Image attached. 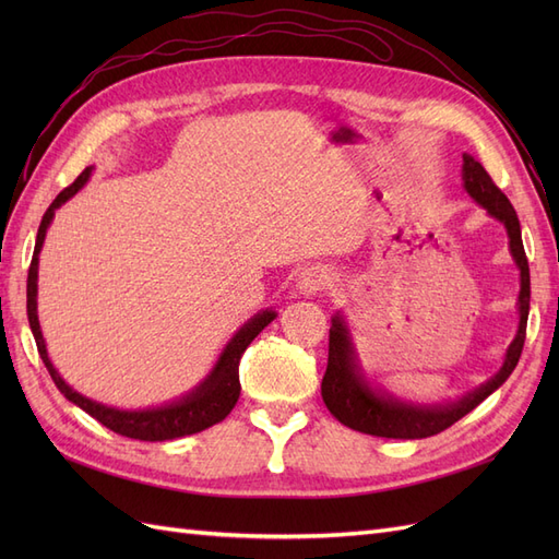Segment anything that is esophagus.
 Wrapping results in <instances>:
<instances>
[{
	"mask_svg": "<svg viewBox=\"0 0 559 559\" xmlns=\"http://www.w3.org/2000/svg\"><path fill=\"white\" fill-rule=\"evenodd\" d=\"M331 286V275L326 273L324 267H308L296 282V294L302 298L310 296H319L324 289Z\"/></svg>",
	"mask_w": 559,
	"mask_h": 559,
	"instance_id": "34e87169",
	"label": "esophagus"
}]
</instances>
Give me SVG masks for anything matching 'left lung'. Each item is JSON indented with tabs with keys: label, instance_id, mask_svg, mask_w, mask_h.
Here are the masks:
<instances>
[{
	"label": "left lung",
	"instance_id": "8db88e82",
	"mask_svg": "<svg viewBox=\"0 0 559 559\" xmlns=\"http://www.w3.org/2000/svg\"><path fill=\"white\" fill-rule=\"evenodd\" d=\"M462 181L464 191L471 195V200L480 205L489 216L497 218L506 228V235H509V251L520 273V294L515 302V337L503 354L501 368L492 378L473 389V392H466L460 399L443 403H415L370 382L361 366L357 345H354V335L347 324V317L343 314V310H337L331 317L329 366L324 380H321V399H324L331 415L341 421V425L354 431L382 438H405V441L436 436L452 427L456 419L468 415L489 394H495L518 366L530 317V263L527 257H524L518 214L511 205V200L497 189L495 181L485 173V167L471 154H464Z\"/></svg>",
	"mask_w": 559,
	"mask_h": 559
}]
</instances>
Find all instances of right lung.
Listing matches in <instances>:
<instances>
[{"label":"right lung","mask_w":559,"mask_h":559,"mask_svg":"<svg viewBox=\"0 0 559 559\" xmlns=\"http://www.w3.org/2000/svg\"><path fill=\"white\" fill-rule=\"evenodd\" d=\"M95 167H86L72 186H67L64 191L58 193V198L50 202V207L46 210L39 233H37V245H35V257H32L29 263V273H27V319H29V329L32 335L37 341L39 357L44 366L48 368L50 378H53L56 386L60 389V394L79 405L81 411H86L91 417H95L99 425H105L114 433H121L126 438H134V441H148V443H158V441H175V438L181 436H191L202 429H207L216 421H222L228 417V413L235 408V403L240 399V359L249 343L257 337L270 321L277 317L275 310H259L251 319H247L245 324L233 333L230 341L224 345L218 359L210 368V373L202 378L191 392L181 394L175 401H167L160 405H148V408H116V405H107L93 401L88 396L79 394L74 386L67 384L62 376L56 370L53 361L48 357L44 333L39 326V312H37V296H39V253L46 240V230L53 224L56 212L64 205L67 200H72L83 186L88 183L91 175Z\"/></svg>","instance_id":"right-lung-1"}]
</instances>
